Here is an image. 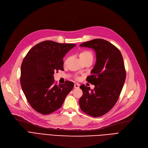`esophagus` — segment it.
<instances>
[{
	"instance_id": "esophagus-1",
	"label": "esophagus",
	"mask_w": 148,
	"mask_h": 148,
	"mask_svg": "<svg viewBox=\"0 0 148 148\" xmlns=\"http://www.w3.org/2000/svg\"><path fill=\"white\" fill-rule=\"evenodd\" d=\"M79 84H77V83H75V84H74V88H78L79 87Z\"/></svg>"
}]
</instances>
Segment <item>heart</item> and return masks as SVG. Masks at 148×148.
Returning a JSON list of instances; mask_svg holds the SVG:
<instances>
[{"instance_id": "1", "label": "heart", "mask_w": 148, "mask_h": 148, "mask_svg": "<svg viewBox=\"0 0 148 148\" xmlns=\"http://www.w3.org/2000/svg\"><path fill=\"white\" fill-rule=\"evenodd\" d=\"M79 57L80 60H84V59H86L88 58H93V55L91 53V52L87 51V50H85L81 51L80 54H79Z\"/></svg>"}]
</instances>
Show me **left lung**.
Returning <instances> with one entry per match:
<instances>
[{
	"mask_svg": "<svg viewBox=\"0 0 148 148\" xmlns=\"http://www.w3.org/2000/svg\"><path fill=\"white\" fill-rule=\"evenodd\" d=\"M80 46L94 50L96 63L90 73L92 75L87 77L95 88L80 85L83 95L79 106L89 116L100 117L113 108L121 93L126 77L123 57L117 47L103 39H93Z\"/></svg>",
	"mask_w": 148,
	"mask_h": 148,
	"instance_id": "8db88e82",
	"label": "left lung"
}]
</instances>
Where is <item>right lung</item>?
I'll return each mask as SVG.
<instances>
[{
    "label": "right lung",
    "instance_id": "add662e5",
    "mask_svg": "<svg viewBox=\"0 0 148 148\" xmlns=\"http://www.w3.org/2000/svg\"><path fill=\"white\" fill-rule=\"evenodd\" d=\"M76 45L45 40L28 51L21 66L20 83L31 107L42 114L58 109L73 90L74 83L54 84L55 71L63 69V59Z\"/></svg>",
    "mask_w": 148,
    "mask_h": 148
}]
</instances>
